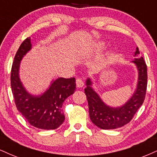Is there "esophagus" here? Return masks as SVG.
Wrapping results in <instances>:
<instances>
[{
    "label": "esophagus",
    "instance_id": "34e87169",
    "mask_svg": "<svg viewBox=\"0 0 157 157\" xmlns=\"http://www.w3.org/2000/svg\"><path fill=\"white\" fill-rule=\"evenodd\" d=\"M76 86L78 88H81L83 86H84V82H83V81L82 80L81 78H76Z\"/></svg>",
    "mask_w": 157,
    "mask_h": 157
}]
</instances>
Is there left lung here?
<instances>
[{
  "instance_id": "left-lung-1",
  "label": "left lung",
  "mask_w": 157,
  "mask_h": 157,
  "mask_svg": "<svg viewBox=\"0 0 157 157\" xmlns=\"http://www.w3.org/2000/svg\"><path fill=\"white\" fill-rule=\"evenodd\" d=\"M139 55L140 51L137 47L134 53V57L137 58L132 62L137 65L139 72L138 87L132 98L121 107L113 108L106 105L91 87L90 79L86 80L84 92L88 101L90 117L92 123L100 129H117L127 124L132 119L135 113L144 103L148 79L147 65L144 57H139Z\"/></svg>"
}]
</instances>
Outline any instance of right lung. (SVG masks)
<instances>
[{"mask_svg":"<svg viewBox=\"0 0 157 157\" xmlns=\"http://www.w3.org/2000/svg\"><path fill=\"white\" fill-rule=\"evenodd\" d=\"M31 49L30 38L21 44L13 58L11 71V86L17 110L30 125L38 129H55L65 120L62 106L67 97L75 90V78H59L49 90L39 97L30 95L23 87L19 78V63Z\"/></svg>","mask_w":157,"mask_h":157,"instance_id":"add662e5","label":"right lung"}]
</instances>
